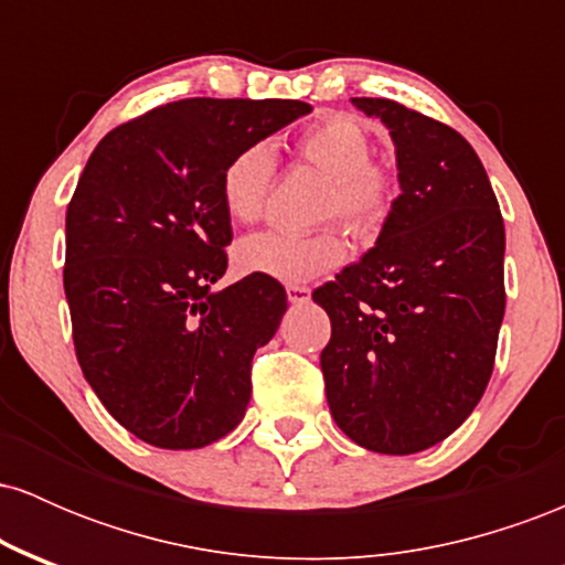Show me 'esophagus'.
Wrapping results in <instances>:
<instances>
[{"mask_svg":"<svg viewBox=\"0 0 565 565\" xmlns=\"http://www.w3.org/2000/svg\"><path fill=\"white\" fill-rule=\"evenodd\" d=\"M287 297H289L291 305H302V302L310 300V289L308 287H300V284H289Z\"/></svg>","mask_w":565,"mask_h":565,"instance_id":"esophagus-1","label":"esophagus"}]
</instances>
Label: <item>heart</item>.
<instances>
[{
  "mask_svg": "<svg viewBox=\"0 0 565 565\" xmlns=\"http://www.w3.org/2000/svg\"><path fill=\"white\" fill-rule=\"evenodd\" d=\"M297 151L329 178L323 212L337 215L350 231L364 236L385 220L393 199V178L372 161V138L359 119L345 114L323 116L297 140ZM276 174L274 146L265 140L238 148L220 174V196L236 223H255L263 215ZM345 257L340 231L316 233L260 231L236 246V265L244 274L268 276L284 284H302L327 274Z\"/></svg>",
  "mask_w": 565,
  "mask_h": 565,
  "instance_id": "obj_1",
  "label": "heart"
}]
</instances>
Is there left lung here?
<instances>
[{
  "label": "left lung",
  "instance_id": "8db88e82",
  "mask_svg": "<svg viewBox=\"0 0 565 565\" xmlns=\"http://www.w3.org/2000/svg\"><path fill=\"white\" fill-rule=\"evenodd\" d=\"M391 129L401 196L372 249L313 291L337 427L377 454H417L478 406L504 316V223L457 129L385 97H350Z\"/></svg>",
  "mask_w": 565,
  "mask_h": 565
}]
</instances>
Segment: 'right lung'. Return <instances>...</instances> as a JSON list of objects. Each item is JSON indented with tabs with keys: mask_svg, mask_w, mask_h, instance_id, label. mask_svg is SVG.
I'll return each instance as SVG.
<instances>
[{
	"mask_svg": "<svg viewBox=\"0 0 565 565\" xmlns=\"http://www.w3.org/2000/svg\"><path fill=\"white\" fill-rule=\"evenodd\" d=\"M310 111L302 100L167 103L111 129L84 167L63 268L76 359L146 444L201 449L244 419L252 359L287 291L255 274L212 289L233 238L220 174L238 148Z\"/></svg>",
	"mask_w": 565,
	"mask_h": 565,
	"instance_id": "obj_1",
	"label": "right lung"
}]
</instances>
